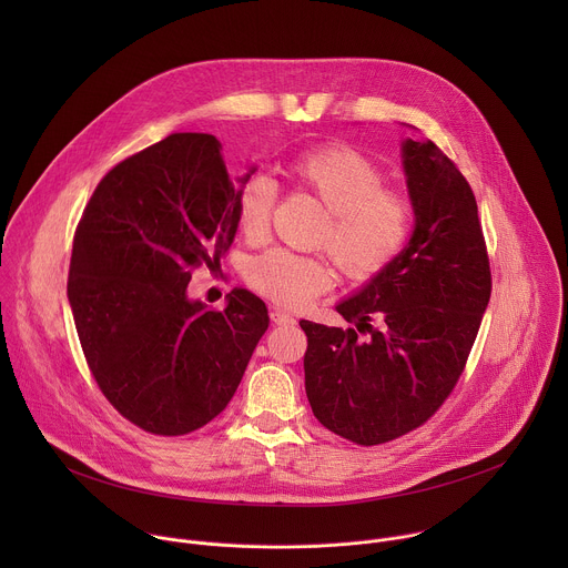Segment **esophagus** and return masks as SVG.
<instances>
[{"mask_svg":"<svg viewBox=\"0 0 568 568\" xmlns=\"http://www.w3.org/2000/svg\"><path fill=\"white\" fill-rule=\"evenodd\" d=\"M270 318H272V323H276V326H292V323H294V316L287 314L285 310H278V307L270 310Z\"/></svg>","mask_w":568,"mask_h":568,"instance_id":"1","label":"esophagus"}]
</instances>
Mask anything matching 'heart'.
<instances>
[{"label": "heart", "mask_w": 568, "mask_h": 568, "mask_svg": "<svg viewBox=\"0 0 568 568\" xmlns=\"http://www.w3.org/2000/svg\"><path fill=\"white\" fill-rule=\"evenodd\" d=\"M290 175L328 209L316 245L326 247L353 281H371L390 267L414 233V202L384 186L382 171L351 145H321L292 159ZM278 200V184L267 173H252L235 193L237 226L252 240L267 233ZM252 290L278 305H301L331 290L328 261L287 250H270L247 265Z\"/></svg>", "instance_id": "b5f03b06"}]
</instances>
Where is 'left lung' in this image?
Returning a JSON list of instances; mask_svg holds the SVG:
<instances>
[{
  "label": "left lung",
  "instance_id": "obj_1",
  "mask_svg": "<svg viewBox=\"0 0 568 568\" xmlns=\"http://www.w3.org/2000/svg\"><path fill=\"white\" fill-rule=\"evenodd\" d=\"M402 166L416 229L390 267L337 305L355 328L301 321L312 414L364 447L418 429L443 407L493 292L476 197L463 173L436 143L414 139L402 143Z\"/></svg>",
  "mask_w": 568,
  "mask_h": 568
}]
</instances>
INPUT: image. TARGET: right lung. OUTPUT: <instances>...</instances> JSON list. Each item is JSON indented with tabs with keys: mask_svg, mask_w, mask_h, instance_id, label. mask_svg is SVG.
Instances as JSON below:
<instances>
[{
	"mask_svg": "<svg viewBox=\"0 0 568 568\" xmlns=\"http://www.w3.org/2000/svg\"><path fill=\"white\" fill-rule=\"evenodd\" d=\"M220 148L178 132L123 159L73 233L67 296L88 366L112 407L154 436L224 412L270 326L247 290L224 310L186 296L193 270L213 267L237 231Z\"/></svg>",
	"mask_w": 568,
	"mask_h": 568,
	"instance_id": "1",
	"label": "right lung"
}]
</instances>
